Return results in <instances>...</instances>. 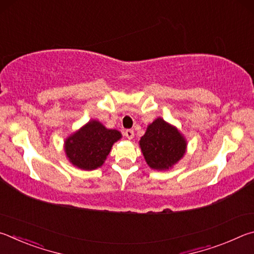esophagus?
Returning a JSON list of instances; mask_svg holds the SVG:
<instances>
[{
  "label": "esophagus",
  "mask_w": 254,
  "mask_h": 254,
  "mask_svg": "<svg viewBox=\"0 0 254 254\" xmlns=\"http://www.w3.org/2000/svg\"><path fill=\"white\" fill-rule=\"evenodd\" d=\"M125 136H126L128 139H132V138H134V130L127 129L126 131H125Z\"/></svg>",
  "instance_id": "esophagus-1"
}]
</instances>
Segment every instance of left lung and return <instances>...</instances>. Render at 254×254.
I'll return each mask as SVG.
<instances>
[{
    "mask_svg": "<svg viewBox=\"0 0 254 254\" xmlns=\"http://www.w3.org/2000/svg\"><path fill=\"white\" fill-rule=\"evenodd\" d=\"M139 146L148 166L157 171L170 170L186 152L184 136L163 118L148 125Z\"/></svg>",
    "mask_w": 254,
    "mask_h": 254,
    "instance_id": "obj_1",
    "label": "left lung"
}]
</instances>
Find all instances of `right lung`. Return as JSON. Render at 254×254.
I'll return each instance as SVG.
<instances>
[{"label": "right lung", "mask_w": 254, "mask_h": 254, "mask_svg": "<svg viewBox=\"0 0 254 254\" xmlns=\"http://www.w3.org/2000/svg\"><path fill=\"white\" fill-rule=\"evenodd\" d=\"M120 131L108 129L98 120H90L64 141V152L72 165L84 171L100 167L105 163Z\"/></svg>", "instance_id": "obj_1"}]
</instances>
